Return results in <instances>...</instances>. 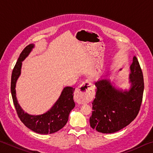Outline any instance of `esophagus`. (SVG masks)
Segmentation results:
<instances>
[{"label":"esophagus","mask_w":153,"mask_h":153,"mask_svg":"<svg viewBox=\"0 0 153 153\" xmlns=\"http://www.w3.org/2000/svg\"><path fill=\"white\" fill-rule=\"evenodd\" d=\"M92 84L89 80H86L76 90L75 98L76 102L79 104H84L89 102L92 97Z\"/></svg>","instance_id":"34e87169"}]
</instances>
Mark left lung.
I'll return each mask as SVG.
<instances>
[{"label": "left lung", "instance_id": "obj_1", "mask_svg": "<svg viewBox=\"0 0 153 153\" xmlns=\"http://www.w3.org/2000/svg\"><path fill=\"white\" fill-rule=\"evenodd\" d=\"M130 69L131 87L129 91L115 89L107 79L95 83L97 93L90 117L92 128L104 134L114 133L128 126L138 115L144 84L143 74L136 56H134Z\"/></svg>", "mask_w": 153, "mask_h": 153}]
</instances>
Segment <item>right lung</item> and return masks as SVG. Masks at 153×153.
<instances>
[{"label": "right lung", "mask_w": 153, "mask_h": 153, "mask_svg": "<svg viewBox=\"0 0 153 153\" xmlns=\"http://www.w3.org/2000/svg\"><path fill=\"white\" fill-rule=\"evenodd\" d=\"M33 45H29L21 53L11 75V91L15 109L22 122L36 133L41 134H53L59 131L65 126L68 121L70 111L75 107L74 92L75 88L65 87L62 91L57 101L50 110L40 115H31L25 113L18 104L15 92V84L20 76L22 61L29 55L33 48Z\"/></svg>", "instance_id": "right-lung-1"}]
</instances>
